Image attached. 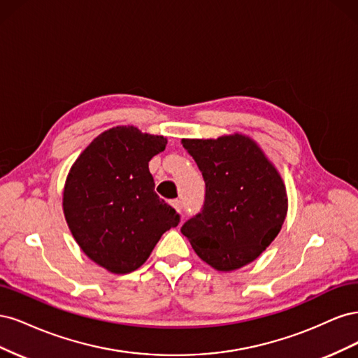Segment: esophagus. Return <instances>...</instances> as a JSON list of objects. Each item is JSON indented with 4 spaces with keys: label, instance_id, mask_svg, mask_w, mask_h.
I'll use <instances>...</instances> for the list:
<instances>
[{
    "label": "esophagus",
    "instance_id": "1",
    "mask_svg": "<svg viewBox=\"0 0 358 358\" xmlns=\"http://www.w3.org/2000/svg\"><path fill=\"white\" fill-rule=\"evenodd\" d=\"M170 204H171L173 208H175L178 212H180V210H182V201H180V200H171V201H170Z\"/></svg>",
    "mask_w": 358,
    "mask_h": 358
}]
</instances>
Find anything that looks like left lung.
<instances>
[{"instance_id": "obj_1", "label": "left lung", "mask_w": 358, "mask_h": 358, "mask_svg": "<svg viewBox=\"0 0 358 358\" xmlns=\"http://www.w3.org/2000/svg\"><path fill=\"white\" fill-rule=\"evenodd\" d=\"M182 145L206 183L203 210L182 225V234L220 272L252 263L285 221L288 197L280 173L245 134L182 138Z\"/></svg>"}]
</instances>
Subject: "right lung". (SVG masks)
Returning <instances> with one entry per match:
<instances>
[{
    "instance_id": "add662e5",
    "label": "right lung",
    "mask_w": 358,
    "mask_h": 358,
    "mask_svg": "<svg viewBox=\"0 0 358 358\" xmlns=\"http://www.w3.org/2000/svg\"><path fill=\"white\" fill-rule=\"evenodd\" d=\"M167 138L119 125L74 161L62 192L69 229L86 257L115 275L134 272L179 215L154 191L149 161Z\"/></svg>"
}]
</instances>
